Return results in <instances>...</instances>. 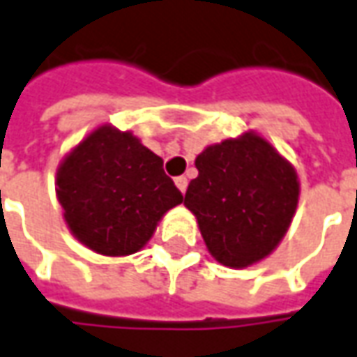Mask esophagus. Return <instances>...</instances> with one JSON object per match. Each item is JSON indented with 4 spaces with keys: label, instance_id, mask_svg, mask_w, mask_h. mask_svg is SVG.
<instances>
[{
    "label": "esophagus",
    "instance_id": "obj_1",
    "mask_svg": "<svg viewBox=\"0 0 357 357\" xmlns=\"http://www.w3.org/2000/svg\"><path fill=\"white\" fill-rule=\"evenodd\" d=\"M176 185H178V189L181 191V193H185V189H188V178H185V176H179V178H176Z\"/></svg>",
    "mask_w": 357,
    "mask_h": 357
}]
</instances>
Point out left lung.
Wrapping results in <instances>:
<instances>
[{"mask_svg": "<svg viewBox=\"0 0 357 357\" xmlns=\"http://www.w3.org/2000/svg\"><path fill=\"white\" fill-rule=\"evenodd\" d=\"M185 207L213 258L246 268L266 258L289 229L299 199L297 174L254 132L207 146L195 160Z\"/></svg>", "mask_w": 357, "mask_h": 357, "instance_id": "8db88e82", "label": "left lung"}]
</instances>
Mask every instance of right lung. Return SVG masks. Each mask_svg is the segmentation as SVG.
<instances>
[{
    "mask_svg": "<svg viewBox=\"0 0 357 357\" xmlns=\"http://www.w3.org/2000/svg\"><path fill=\"white\" fill-rule=\"evenodd\" d=\"M164 162L132 132L99 127L56 174L58 201L72 234L103 256L135 254L183 195Z\"/></svg>",
    "mask_w": 357,
    "mask_h": 357,
    "instance_id": "add662e5",
    "label": "right lung"
}]
</instances>
